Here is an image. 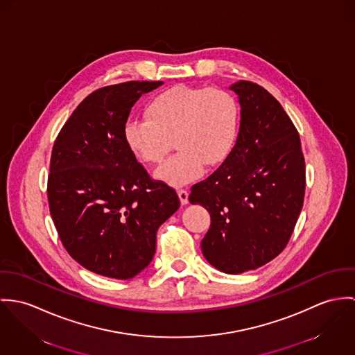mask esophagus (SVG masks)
Segmentation results:
<instances>
[{
	"mask_svg": "<svg viewBox=\"0 0 355 355\" xmlns=\"http://www.w3.org/2000/svg\"><path fill=\"white\" fill-rule=\"evenodd\" d=\"M177 193H178V197H180V200H181V204H188V196H189V193H188L185 189H180Z\"/></svg>",
	"mask_w": 355,
	"mask_h": 355,
	"instance_id": "obj_1",
	"label": "esophagus"
}]
</instances>
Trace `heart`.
Masks as SVG:
<instances>
[{
	"instance_id": "b5f03b06",
	"label": "heart",
	"mask_w": 355,
	"mask_h": 355,
	"mask_svg": "<svg viewBox=\"0 0 355 355\" xmlns=\"http://www.w3.org/2000/svg\"><path fill=\"white\" fill-rule=\"evenodd\" d=\"M146 119H129L123 140L135 158L159 164L171 148L178 151L158 170L168 185L182 187L208 167L223 163L234 148L239 105L223 88L175 85L155 95L144 109Z\"/></svg>"
}]
</instances>
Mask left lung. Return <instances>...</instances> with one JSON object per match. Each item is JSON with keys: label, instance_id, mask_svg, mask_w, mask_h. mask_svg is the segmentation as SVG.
Here are the masks:
<instances>
[{"label": "left lung", "instance_id": "left-lung-1", "mask_svg": "<svg viewBox=\"0 0 355 355\" xmlns=\"http://www.w3.org/2000/svg\"><path fill=\"white\" fill-rule=\"evenodd\" d=\"M241 125L227 159L189 195L211 215L201 241L219 271L256 270L283 252L305 196V159L293 121L261 85L239 80Z\"/></svg>", "mask_w": 355, "mask_h": 355}]
</instances>
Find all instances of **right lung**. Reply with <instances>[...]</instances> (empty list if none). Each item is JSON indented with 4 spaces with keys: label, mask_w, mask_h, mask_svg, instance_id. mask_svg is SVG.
I'll list each match as a JSON object with an SVG mask.
<instances>
[{
    "label": "right lung",
    "mask_w": 355,
    "mask_h": 355,
    "mask_svg": "<svg viewBox=\"0 0 355 355\" xmlns=\"http://www.w3.org/2000/svg\"><path fill=\"white\" fill-rule=\"evenodd\" d=\"M163 81L95 89L61 128L47 178L50 215L67 252L98 275L130 279L153 260L159 226L180 207L128 150L123 125L137 99Z\"/></svg>",
    "instance_id": "obj_1"
}]
</instances>
